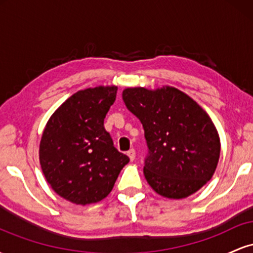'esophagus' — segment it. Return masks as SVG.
I'll list each match as a JSON object with an SVG mask.
<instances>
[{
    "mask_svg": "<svg viewBox=\"0 0 253 253\" xmlns=\"http://www.w3.org/2000/svg\"><path fill=\"white\" fill-rule=\"evenodd\" d=\"M127 156L129 157V159H130V162H133L135 159V151L133 150V149H130L128 152H127Z\"/></svg>",
    "mask_w": 253,
    "mask_h": 253,
    "instance_id": "1",
    "label": "esophagus"
}]
</instances>
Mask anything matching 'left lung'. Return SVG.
<instances>
[{
    "mask_svg": "<svg viewBox=\"0 0 253 253\" xmlns=\"http://www.w3.org/2000/svg\"><path fill=\"white\" fill-rule=\"evenodd\" d=\"M123 100L143 124L149 155L144 175L150 187L168 199H184L213 177L220 138L211 119L181 90L165 85L126 88Z\"/></svg>",
    "mask_w": 253,
    "mask_h": 253,
    "instance_id": "obj_1",
    "label": "left lung"
}]
</instances>
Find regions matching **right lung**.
Returning <instances> with one entry per match:
<instances>
[{
	"label": "right lung",
	"instance_id": "1",
	"mask_svg": "<svg viewBox=\"0 0 253 253\" xmlns=\"http://www.w3.org/2000/svg\"><path fill=\"white\" fill-rule=\"evenodd\" d=\"M118 86H95L75 92L48 119L39 146L46 181L75 205L108 196L129 158L113 145L103 121Z\"/></svg>",
	"mask_w": 253,
	"mask_h": 253
}]
</instances>
